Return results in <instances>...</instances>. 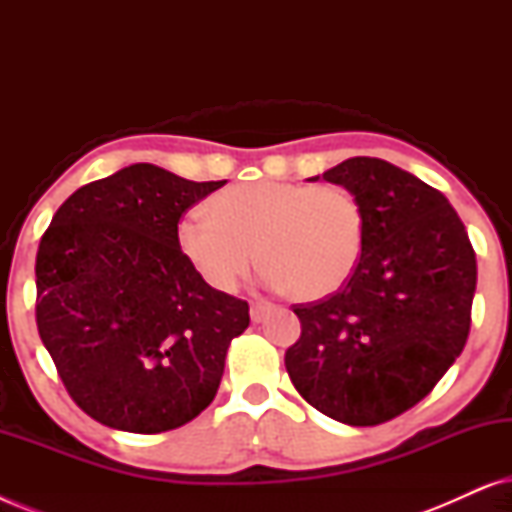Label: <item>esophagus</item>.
Instances as JSON below:
<instances>
[{"label": "esophagus", "instance_id": "obj_1", "mask_svg": "<svg viewBox=\"0 0 512 512\" xmlns=\"http://www.w3.org/2000/svg\"><path fill=\"white\" fill-rule=\"evenodd\" d=\"M251 321H261L265 314L275 312V305L268 303V300H256V303H251Z\"/></svg>", "mask_w": 512, "mask_h": 512}]
</instances>
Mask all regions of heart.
I'll return each mask as SVG.
<instances>
[{"mask_svg":"<svg viewBox=\"0 0 512 512\" xmlns=\"http://www.w3.org/2000/svg\"><path fill=\"white\" fill-rule=\"evenodd\" d=\"M205 214L177 226L181 256L221 293L235 291L258 258L272 289L300 300L340 291L354 275L366 242V214L340 184L249 181L223 188Z\"/></svg>","mask_w":512,"mask_h":512,"instance_id":"1","label":"heart"}]
</instances>
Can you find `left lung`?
Here are the masks:
<instances>
[{
	"instance_id": "left-lung-1",
	"label": "left lung",
	"mask_w": 512,
	"mask_h": 512,
	"mask_svg": "<svg viewBox=\"0 0 512 512\" xmlns=\"http://www.w3.org/2000/svg\"><path fill=\"white\" fill-rule=\"evenodd\" d=\"M324 179L359 198L366 242L340 291L291 307L300 338L284 366L312 408L377 426L429 396L464 349L475 251L445 195L387 160L349 158Z\"/></svg>"
}]
</instances>
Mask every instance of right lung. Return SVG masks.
<instances>
[{"mask_svg": "<svg viewBox=\"0 0 512 512\" xmlns=\"http://www.w3.org/2000/svg\"><path fill=\"white\" fill-rule=\"evenodd\" d=\"M223 184L130 165L69 195L41 237V342L67 394L95 422L163 433L214 401L249 305L191 268L177 226Z\"/></svg>", "mask_w": 512, "mask_h": 512, "instance_id": "right-lung-1", "label": "right lung"}]
</instances>
